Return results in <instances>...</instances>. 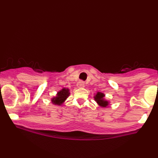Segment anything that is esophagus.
<instances>
[{
    "mask_svg": "<svg viewBox=\"0 0 158 158\" xmlns=\"http://www.w3.org/2000/svg\"><path fill=\"white\" fill-rule=\"evenodd\" d=\"M77 86L78 88H83L85 87V84H84L83 81H79L78 83H77Z\"/></svg>",
    "mask_w": 158,
    "mask_h": 158,
    "instance_id": "esophagus-1",
    "label": "esophagus"
}]
</instances>
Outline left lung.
<instances>
[{"label": "left lung", "instance_id": "left-lung-1", "mask_svg": "<svg viewBox=\"0 0 158 158\" xmlns=\"http://www.w3.org/2000/svg\"><path fill=\"white\" fill-rule=\"evenodd\" d=\"M104 97H105L104 94L102 93V92H97L94 97V100L97 102V103L101 107H107L110 104V102L104 99Z\"/></svg>", "mask_w": 158, "mask_h": 158}]
</instances>
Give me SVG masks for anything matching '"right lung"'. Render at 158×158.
Here are the masks:
<instances>
[{"label": "right lung", "instance_id": "add662e5", "mask_svg": "<svg viewBox=\"0 0 158 158\" xmlns=\"http://www.w3.org/2000/svg\"><path fill=\"white\" fill-rule=\"evenodd\" d=\"M69 89L63 88L62 89L57 92L56 97H54L52 99V103L55 105L61 106L65 102L67 98L69 97Z\"/></svg>", "mask_w": 158, "mask_h": 158}]
</instances>
